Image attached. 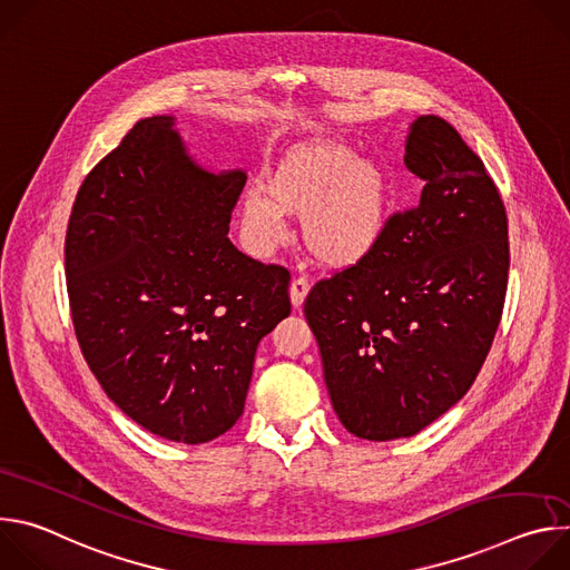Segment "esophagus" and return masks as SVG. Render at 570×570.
Returning <instances> with one entry per match:
<instances>
[{
  "label": "esophagus",
  "mask_w": 570,
  "mask_h": 570,
  "mask_svg": "<svg viewBox=\"0 0 570 570\" xmlns=\"http://www.w3.org/2000/svg\"><path fill=\"white\" fill-rule=\"evenodd\" d=\"M308 291H311V284H308L306 279L297 277V279H293V282H291V302H293V306H295V308H299V306L304 304V299H306Z\"/></svg>",
  "instance_id": "34e87169"
}]
</instances>
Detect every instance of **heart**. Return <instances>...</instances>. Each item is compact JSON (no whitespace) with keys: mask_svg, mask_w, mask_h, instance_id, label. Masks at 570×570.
Here are the masks:
<instances>
[{"mask_svg":"<svg viewBox=\"0 0 570 570\" xmlns=\"http://www.w3.org/2000/svg\"><path fill=\"white\" fill-rule=\"evenodd\" d=\"M240 225L259 255L286 238L284 216H302L308 255L330 271H350L376 255L392 216V187L374 157L336 139L291 146L268 171L264 191L240 200Z\"/></svg>","mask_w":570,"mask_h":570,"instance_id":"obj_1","label":"heart"}]
</instances>
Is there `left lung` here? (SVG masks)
<instances>
[{"label": "left lung", "instance_id": "1", "mask_svg": "<svg viewBox=\"0 0 570 570\" xmlns=\"http://www.w3.org/2000/svg\"><path fill=\"white\" fill-rule=\"evenodd\" d=\"M405 167L426 185L365 264L317 282L304 315L324 383L356 438H411L466 394L494 343L510 271L508 216L458 130L422 115Z\"/></svg>", "mask_w": 570, "mask_h": 570}]
</instances>
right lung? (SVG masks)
I'll return each instance as SVG.
<instances>
[{
	"mask_svg": "<svg viewBox=\"0 0 570 570\" xmlns=\"http://www.w3.org/2000/svg\"><path fill=\"white\" fill-rule=\"evenodd\" d=\"M246 171H209L176 117L141 119L80 185L65 238L76 338L119 409L203 444L243 415L259 341L288 317L286 268L227 238Z\"/></svg>",
	"mask_w": 570,
	"mask_h": 570,
	"instance_id": "1",
	"label": "right lung"
}]
</instances>
